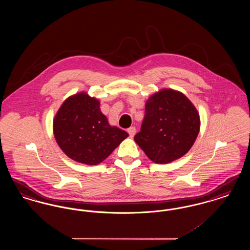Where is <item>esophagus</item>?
Returning a JSON list of instances; mask_svg holds the SVG:
<instances>
[{"mask_svg": "<svg viewBox=\"0 0 250 250\" xmlns=\"http://www.w3.org/2000/svg\"><path fill=\"white\" fill-rule=\"evenodd\" d=\"M127 132H128V134H129L131 138H133L135 136V134H136V127L135 126H131V127L127 129Z\"/></svg>", "mask_w": 250, "mask_h": 250, "instance_id": "obj_1", "label": "esophagus"}]
</instances>
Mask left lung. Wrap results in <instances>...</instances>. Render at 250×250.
<instances>
[{"instance_id": "8db88e82", "label": "left lung", "mask_w": 250, "mask_h": 250, "mask_svg": "<svg viewBox=\"0 0 250 250\" xmlns=\"http://www.w3.org/2000/svg\"><path fill=\"white\" fill-rule=\"evenodd\" d=\"M200 115L182 93L163 89L145 104V115L135 142L155 163L167 164L186 155L200 131Z\"/></svg>"}]
</instances>
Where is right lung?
I'll return each instance as SVG.
<instances>
[{
  "label": "right lung",
  "mask_w": 250,
  "mask_h": 250,
  "mask_svg": "<svg viewBox=\"0 0 250 250\" xmlns=\"http://www.w3.org/2000/svg\"><path fill=\"white\" fill-rule=\"evenodd\" d=\"M100 103L86 93L68 97L53 120L55 140L62 152L73 160L97 165L128 137L116 126H110L100 110Z\"/></svg>",
  "instance_id": "1"
}]
</instances>
